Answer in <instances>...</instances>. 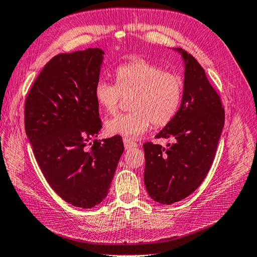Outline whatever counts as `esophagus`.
Here are the masks:
<instances>
[{"mask_svg":"<svg viewBox=\"0 0 257 257\" xmlns=\"http://www.w3.org/2000/svg\"><path fill=\"white\" fill-rule=\"evenodd\" d=\"M123 145L127 149L136 147V146H137V144H136L133 139H129V138H123Z\"/></svg>","mask_w":257,"mask_h":257,"instance_id":"34e87169","label":"esophagus"}]
</instances>
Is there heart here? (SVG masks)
I'll return each mask as SVG.
<instances>
[{"mask_svg":"<svg viewBox=\"0 0 257 257\" xmlns=\"http://www.w3.org/2000/svg\"><path fill=\"white\" fill-rule=\"evenodd\" d=\"M115 83L99 79L94 98L104 112L117 111L122 98H130L132 111L114 115L105 121L109 135L137 138L147 132L152 122L162 127L177 113L183 99L184 82L177 73L165 71L146 60L120 64L114 71Z\"/></svg>","mask_w":257,"mask_h":257,"instance_id":"heart-1","label":"heart"}]
</instances>
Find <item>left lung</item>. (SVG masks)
Instances as JSON below:
<instances>
[{"mask_svg":"<svg viewBox=\"0 0 257 257\" xmlns=\"http://www.w3.org/2000/svg\"><path fill=\"white\" fill-rule=\"evenodd\" d=\"M183 53L184 94L174 119L156 138H174L165 149L144 144L146 189L156 202L170 205L187 197L203 183L212 166L225 122L220 95L192 54Z\"/></svg>","mask_w":257,"mask_h":257,"instance_id":"1","label":"left lung"}]
</instances>
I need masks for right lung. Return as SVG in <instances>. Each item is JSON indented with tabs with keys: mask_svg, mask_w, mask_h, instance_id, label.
<instances>
[{
	"mask_svg": "<svg viewBox=\"0 0 257 257\" xmlns=\"http://www.w3.org/2000/svg\"><path fill=\"white\" fill-rule=\"evenodd\" d=\"M102 54L87 49L55 55L24 104L25 133L45 179L65 202L81 208L105 198L123 153L118 135L88 144L102 127L94 98Z\"/></svg>",
	"mask_w": 257,
	"mask_h": 257,
	"instance_id": "1",
	"label": "right lung"
}]
</instances>
